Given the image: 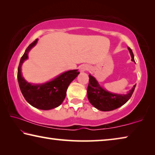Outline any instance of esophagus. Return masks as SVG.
<instances>
[{"mask_svg": "<svg viewBox=\"0 0 155 155\" xmlns=\"http://www.w3.org/2000/svg\"><path fill=\"white\" fill-rule=\"evenodd\" d=\"M87 69H88V68H87V65H81V68H80V72H83L86 71V70H87Z\"/></svg>", "mask_w": 155, "mask_h": 155, "instance_id": "34e87169", "label": "esophagus"}]
</instances>
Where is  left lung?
I'll return each mask as SVG.
<instances>
[{
	"instance_id": "1",
	"label": "left lung",
	"mask_w": 155,
	"mask_h": 155,
	"mask_svg": "<svg viewBox=\"0 0 155 155\" xmlns=\"http://www.w3.org/2000/svg\"><path fill=\"white\" fill-rule=\"evenodd\" d=\"M132 61L135 62L133 51L128 48ZM89 84L87 87V98L90 103L100 111H109L119 108L130 99L135 90V85L126 94H114L109 92L99 85L98 81L90 74H89Z\"/></svg>"
}]
</instances>
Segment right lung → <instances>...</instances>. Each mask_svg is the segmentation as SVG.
I'll return each mask as SVG.
<instances>
[{"label": "right lung", "instance_id": "obj_1", "mask_svg": "<svg viewBox=\"0 0 155 155\" xmlns=\"http://www.w3.org/2000/svg\"><path fill=\"white\" fill-rule=\"evenodd\" d=\"M38 39L31 43L21 57L18 68V81L21 92L31 105L41 110H50L59 107L64 101L70 83L77 77L78 70H72L62 73L48 82L40 84L30 83L22 77V65L28 59V52L36 45Z\"/></svg>", "mask_w": 155, "mask_h": 155}]
</instances>
